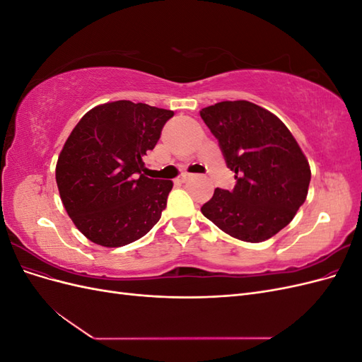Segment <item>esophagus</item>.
I'll return each instance as SVG.
<instances>
[{
  "instance_id": "34e87169",
  "label": "esophagus",
  "mask_w": 362,
  "mask_h": 362,
  "mask_svg": "<svg viewBox=\"0 0 362 362\" xmlns=\"http://www.w3.org/2000/svg\"><path fill=\"white\" fill-rule=\"evenodd\" d=\"M190 177H192V175H190V173H181V175H180V177H178L177 180H175V182H178V184H182V182H185V181H187V180H190Z\"/></svg>"
}]
</instances>
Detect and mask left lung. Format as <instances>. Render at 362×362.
I'll return each mask as SVG.
<instances>
[{
  "label": "left lung",
  "instance_id": "1",
  "mask_svg": "<svg viewBox=\"0 0 362 362\" xmlns=\"http://www.w3.org/2000/svg\"><path fill=\"white\" fill-rule=\"evenodd\" d=\"M235 172L234 189H216L202 214L234 238L259 243L286 228L305 202L311 169L282 120L249 101H222L201 110Z\"/></svg>",
  "mask_w": 362,
  "mask_h": 362
}]
</instances>
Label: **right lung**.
<instances>
[{
  "label": "right lung",
  "instance_id": "1",
  "mask_svg": "<svg viewBox=\"0 0 362 362\" xmlns=\"http://www.w3.org/2000/svg\"><path fill=\"white\" fill-rule=\"evenodd\" d=\"M172 116L148 104L115 101L92 108L72 129L56 181L64 210L90 242L125 246L160 221L173 182L141 172Z\"/></svg>",
  "mask_w": 362,
  "mask_h": 362
}]
</instances>
